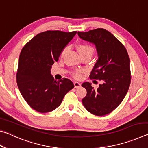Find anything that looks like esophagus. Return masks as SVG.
Returning a JSON list of instances; mask_svg holds the SVG:
<instances>
[{"label":"esophagus","instance_id":"obj_1","mask_svg":"<svg viewBox=\"0 0 148 148\" xmlns=\"http://www.w3.org/2000/svg\"><path fill=\"white\" fill-rule=\"evenodd\" d=\"M74 88H78L79 87L81 86V84L79 82H77V81H75L74 82Z\"/></svg>","mask_w":148,"mask_h":148}]
</instances>
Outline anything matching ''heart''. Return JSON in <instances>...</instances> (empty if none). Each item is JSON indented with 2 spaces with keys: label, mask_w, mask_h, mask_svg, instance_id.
<instances>
[{
  "label": "heart",
  "mask_w": 148,
  "mask_h": 148,
  "mask_svg": "<svg viewBox=\"0 0 148 148\" xmlns=\"http://www.w3.org/2000/svg\"><path fill=\"white\" fill-rule=\"evenodd\" d=\"M68 50H69V47H65L62 50L61 53H60V56L63 57V56L66 54V53L67 52ZM78 50L80 56L89 55L91 57L93 53H94V48L88 43H81L78 45ZM74 76L75 77H76V78H79V77L80 76V72H76V73L74 74Z\"/></svg>",
  "instance_id": "1"
}]
</instances>
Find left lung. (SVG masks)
Listing matches in <instances>:
<instances>
[{
    "mask_svg": "<svg viewBox=\"0 0 148 148\" xmlns=\"http://www.w3.org/2000/svg\"><path fill=\"white\" fill-rule=\"evenodd\" d=\"M78 34L95 46L98 59L90 76L103 82L97 89L88 82L82 84L87 91L82 103L90 113L103 116L115 109L127 93L131 79L130 58L123 45L106 29L98 28Z\"/></svg>",
    "mask_w": 148,
    "mask_h": 148,
    "instance_id": "obj_1",
    "label": "left lung"
}]
</instances>
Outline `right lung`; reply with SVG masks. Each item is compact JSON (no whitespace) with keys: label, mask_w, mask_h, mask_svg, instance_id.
<instances>
[{"label":"right lung","mask_w":148,"mask_h":148,"mask_svg":"<svg viewBox=\"0 0 148 148\" xmlns=\"http://www.w3.org/2000/svg\"><path fill=\"white\" fill-rule=\"evenodd\" d=\"M76 33L58 30L42 32L21 51L16 80L23 99L36 111L45 113L57 109L74 87L68 78L56 80L51 70Z\"/></svg>","instance_id":"obj_1"}]
</instances>
